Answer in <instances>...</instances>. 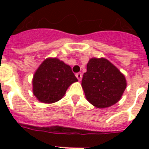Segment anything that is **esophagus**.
Wrapping results in <instances>:
<instances>
[{
	"label": "esophagus",
	"instance_id": "esophagus-1",
	"mask_svg": "<svg viewBox=\"0 0 149 149\" xmlns=\"http://www.w3.org/2000/svg\"><path fill=\"white\" fill-rule=\"evenodd\" d=\"M76 77H77V79H79V81H80L82 79V72H77V74H76Z\"/></svg>",
	"mask_w": 149,
	"mask_h": 149
}]
</instances>
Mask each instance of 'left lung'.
<instances>
[{
    "instance_id": "obj_1",
    "label": "left lung",
    "mask_w": 149,
    "mask_h": 149,
    "mask_svg": "<svg viewBox=\"0 0 149 149\" xmlns=\"http://www.w3.org/2000/svg\"><path fill=\"white\" fill-rule=\"evenodd\" d=\"M127 84L125 76L106 58H91L83 76L82 87L91 104L104 108L120 99Z\"/></svg>"
}]
</instances>
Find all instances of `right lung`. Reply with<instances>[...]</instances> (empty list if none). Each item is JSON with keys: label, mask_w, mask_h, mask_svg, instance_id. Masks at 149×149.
<instances>
[{"label": "right lung", "mask_w": 149, "mask_h": 149, "mask_svg": "<svg viewBox=\"0 0 149 149\" xmlns=\"http://www.w3.org/2000/svg\"><path fill=\"white\" fill-rule=\"evenodd\" d=\"M77 80L70 65L58 58H47L34 75V95L41 102L54 103L63 97L68 87Z\"/></svg>", "instance_id": "obj_1"}]
</instances>
